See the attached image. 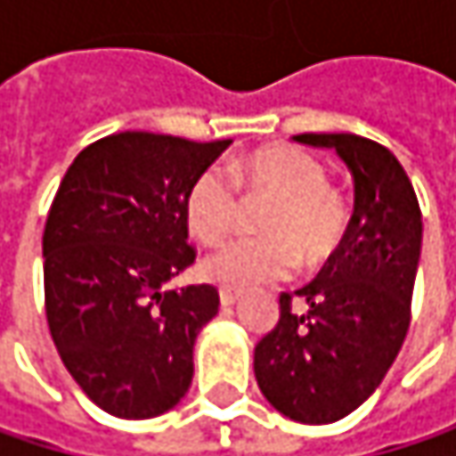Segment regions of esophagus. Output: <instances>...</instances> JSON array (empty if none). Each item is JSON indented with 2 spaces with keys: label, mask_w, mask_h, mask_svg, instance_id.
Listing matches in <instances>:
<instances>
[{
  "label": "esophagus",
  "mask_w": 456,
  "mask_h": 456,
  "mask_svg": "<svg viewBox=\"0 0 456 456\" xmlns=\"http://www.w3.org/2000/svg\"><path fill=\"white\" fill-rule=\"evenodd\" d=\"M237 298H240V293H237L234 288H227V285L219 288V301H222V306H232Z\"/></svg>",
  "instance_id": "1"
}]
</instances>
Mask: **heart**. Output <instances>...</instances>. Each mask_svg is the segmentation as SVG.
Returning <instances> with one entry per match:
<instances>
[{"instance_id":"heart-1","label":"heart","mask_w":456,"mask_h":456,"mask_svg":"<svg viewBox=\"0 0 456 456\" xmlns=\"http://www.w3.org/2000/svg\"><path fill=\"white\" fill-rule=\"evenodd\" d=\"M272 195L261 227L269 234L234 237L203 258V274L214 282L245 288L280 280L298 269L327 264L346 242L348 208L327 187V168L293 144H272L224 166H206L190 184L184 216L195 237L214 242L237 222L240 190Z\"/></svg>"}]
</instances>
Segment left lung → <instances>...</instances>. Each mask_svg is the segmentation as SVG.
I'll return each instance as SVG.
<instances>
[{
  "instance_id": "left-lung-1",
  "label": "left lung",
  "mask_w": 456,
  "mask_h": 456,
  "mask_svg": "<svg viewBox=\"0 0 456 456\" xmlns=\"http://www.w3.org/2000/svg\"><path fill=\"white\" fill-rule=\"evenodd\" d=\"M340 155L354 176L343 248L317 280L280 296V322L253 354L266 402L290 419L327 425L362 407L396 362L410 330L422 214L396 155L356 134H298Z\"/></svg>"
}]
</instances>
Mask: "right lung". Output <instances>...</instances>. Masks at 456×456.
Segmentation results:
<instances>
[{"label":"right lung","instance_id":"add662e5","mask_svg":"<svg viewBox=\"0 0 456 456\" xmlns=\"http://www.w3.org/2000/svg\"><path fill=\"white\" fill-rule=\"evenodd\" d=\"M227 147L121 132L84 147L60 182L42 240L46 322L65 370L108 414L158 417L192 383L219 293L166 282L195 264L184 198Z\"/></svg>","mask_w":456,"mask_h":456}]
</instances>
